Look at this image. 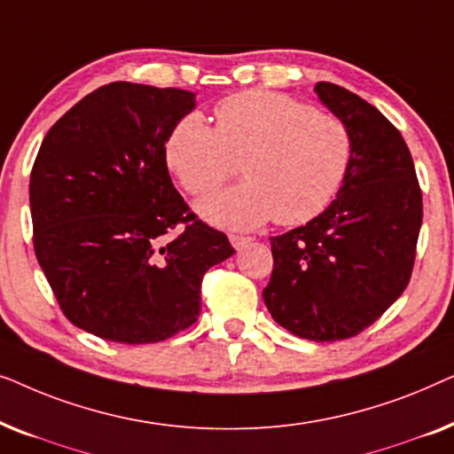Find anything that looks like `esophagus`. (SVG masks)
<instances>
[{
    "label": "esophagus",
    "instance_id": "34e87169",
    "mask_svg": "<svg viewBox=\"0 0 454 454\" xmlns=\"http://www.w3.org/2000/svg\"><path fill=\"white\" fill-rule=\"evenodd\" d=\"M229 241H231V246L235 250H241V247H246L250 244L252 238H246V235H229Z\"/></svg>",
    "mask_w": 454,
    "mask_h": 454
}]
</instances>
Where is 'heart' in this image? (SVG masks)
I'll list each match as a JSON object with an SVG mask.
<instances>
[{
    "label": "heart",
    "mask_w": 454,
    "mask_h": 454,
    "mask_svg": "<svg viewBox=\"0 0 454 454\" xmlns=\"http://www.w3.org/2000/svg\"><path fill=\"white\" fill-rule=\"evenodd\" d=\"M216 128L185 115L165 140V163L185 192H215L241 163L246 184L198 204L208 223L260 227L275 216L303 225L337 196L351 165L349 128L337 115L272 90H246L216 105Z\"/></svg>",
    "instance_id": "1"
}]
</instances>
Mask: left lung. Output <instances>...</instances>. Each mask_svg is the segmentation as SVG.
Instances as JSON below:
<instances>
[{
	"mask_svg": "<svg viewBox=\"0 0 454 454\" xmlns=\"http://www.w3.org/2000/svg\"><path fill=\"white\" fill-rule=\"evenodd\" d=\"M314 90L349 128L351 165L325 213L270 238L275 264L262 297L295 337L340 340L374 325L405 291L424 208L399 129L343 86Z\"/></svg>",
	"mask_w": 454,
	"mask_h": 454,
	"instance_id": "obj_1",
	"label": "left lung"
}]
</instances>
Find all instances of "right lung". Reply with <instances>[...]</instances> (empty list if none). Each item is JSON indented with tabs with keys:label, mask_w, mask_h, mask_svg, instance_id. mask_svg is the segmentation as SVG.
I'll return each instance as SVG.
<instances>
[{
	"label": "right lung",
	"mask_w": 454,
	"mask_h": 454,
	"mask_svg": "<svg viewBox=\"0 0 454 454\" xmlns=\"http://www.w3.org/2000/svg\"><path fill=\"white\" fill-rule=\"evenodd\" d=\"M194 107L190 90L111 82L39 148L28 188L36 260L66 318L95 337L145 345L185 331L204 272L235 252L190 213L165 163L167 136Z\"/></svg>",
	"instance_id": "add662e5"
}]
</instances>
